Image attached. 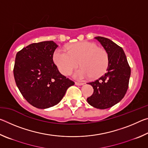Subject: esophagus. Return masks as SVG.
I'll return each instance as SVG.
<instances>
[{"mask_svg":"<svg viewBox=\"0 0 148 148\" xmlns=\"http://www.w3.org/2000/svg\"><path fill=\"white\" fill-rule=\"evenodd\" d=\"M75 84H76V86H82V85L84 84V83H80V82H75Z\"/></svg>","mask_w":148,"mask_h":148,"instance_id":"34e87169","label":"esophagus"}]
</instances>
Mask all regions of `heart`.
Wrapping results in <instances>:
<instances>
[{"mask_svg":"<svg viewBox=\"0 0 148 148\" xmlns=\"http://www.w3.org/2000/svg\"><path fill=\"white\" fill-rule=\"evenodd\" d=\"M53 61L60 72L65 76L71 74L79 64L81 67L73 73L74 78H97L106 72L109 56L106 50L96 44L84 41L69 45L67 52L57 49Z\"/></svg>","mask_w":148,"mask_h":148,"instance_id":"b5f03b06","label":"heart"}]
</instances>
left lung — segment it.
<instances>
[{"label": "left lung", "instance_id": "left-lung-1", "mask_svg": "<svg viewBox=\"0 0 148 148\" xmlns=\"http://www.w3.org/2000/svg\"><path fill=\"white\" fill-rule=\"evenodd\" d=\"M109 56L106 72L94 82L88 83L94 92L87 99V102L96 108L106 109L114 106L126 94L129 87L131 68L121 47L104 37H95Z\"/></svg>", "mask_w": 148, "mask_h": 148}]
</instances>
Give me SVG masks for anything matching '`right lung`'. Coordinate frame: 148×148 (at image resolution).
<instances>
[{
  "mask_svg": "<svg viewBox=\"0 0 148 148\" xmlns=\"http://www.w3.org/2000/svg\"><path fill=\"white\" fill-rule=\"evenodd\" d=\"M58 46L53 41L33 43L16 54L14 79L26 101L40 109L59 103L74 82L60 73L53 60Z\"/></svg>",
  "mask_w": 148,
  "mask_h": 148,
  "instance_id": "right-lung-1",
  "label": "right lung"
}]
</instances>
